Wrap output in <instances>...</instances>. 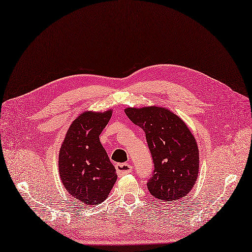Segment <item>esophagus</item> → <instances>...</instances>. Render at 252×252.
I'll list each match as a JSON object with an SVG mask.
<instances>
[{"instance_id":"obj_1","label":"esophagus","mask_w":252,"mask_h":252,"mask_svg":"<svg viewBox=\"0 0 252 252\" xmlns=\"http://www.w3.org/2000/svg\"><path fill=\"white\" fill-rule=\"evenodd\" d=\"M115 167H116V172H117L118 176H123L125 174L132 172V170H133L132 165H129L128 163L117 164Z\"/></svg>"}]
</instances>
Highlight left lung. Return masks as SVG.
I'll return each mask as SVG.
<instances>
[{
    "label": "left lung",
    "mask_w": 252,
    "mask_h": 252,
    "mask_svg": "<svg viewBox=\"0 0 252 252\" xmlns=\"http://www.w3.org/2000/svg\"><path fill=\"white\" fill-rule=\"evenodd\" d=\"M126 116L140 126L153 157L147 188L154 197L172 201L185 197L197 180L198 147L184 121L159 107L127 108Z\"/></svg>",
    "instance_id": "1"
}]
</instances>
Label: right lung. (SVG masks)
I'll list each match as a JSON object with an SVG mask.
<instances>
[{
	"instance_id": "right-lung-1",
	"label": "right lung",
	"mask_w": 252,
	"mask_h": 252,
	"mask_svg": "<svg viewBox=\"0 0 252 252\" xmlns=\"http://www.w3.org/2000/svg\"><path fill=\"white\" fill-rule=\"evenodd\" d=\"M112 112H85L69 126L59 153L61 181L86 206L104 201L116 182V169L99 141Z\"/></svg>"
}]
</instances>
